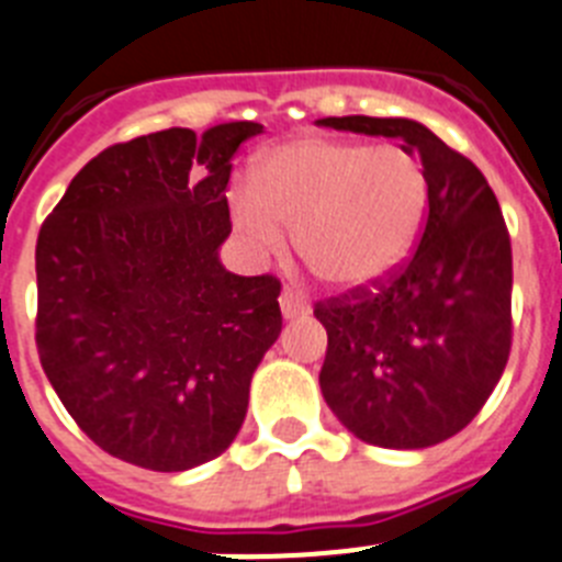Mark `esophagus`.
<instances>
[{
  "label": "esophagus",
  "instance_id": "34e87169",
  "mask_svg": "<svg viewBox=\"0 0 562 562\" xmlns=\"http://www.w3.org/2000/svg\"><path fill=\"white\" fill-rule=\"evenodd\" d=\"M280 307L285 318H302L311 313V302L305 300V293L293 291V288H285V291L280 293Z\"/></svg>",
  "mask_w": 562,
  "mask_h": 562
}]
</instances>
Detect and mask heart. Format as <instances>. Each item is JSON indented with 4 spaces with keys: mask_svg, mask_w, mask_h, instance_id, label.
I'll list each match as a JSON object with an SVG mask.
<instances>
[{
    "mask_svg": "<svg viewBox=\"0 0 562 562\" xmlns=\"http://www.w3.org/2000/svg\"><path fill=\"white\" fill-rule=\"evenodd\" d=\"M229 206L262 255L280 249L282 226H293L296 251L318 280L367 288L412 255L428 212V176L403 145L300 136L266 150Z\"/></svg>",
    "mask_w": 562,
    "mask_h": 562,
    "instance_id": "b5f03b06",
    "label": "heart"
}]
</instances>
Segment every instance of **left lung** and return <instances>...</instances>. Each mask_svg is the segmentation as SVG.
I'll list each match as a JSON object with an SVG mask.
<instances>
[{"label": "left lung", "mask_w": 562, "mask_h": 562, "mask_svg": "<svg viewBox=\"0 0 562 562\" xmlns=\"http://www.w3.org/2000/svg\"><path fill=\"white\" fill-rule=\"evenodd\" d=\"M318 125L397 136L428 176V218L389 280L316 302L327 330L318 386L347 431L417 451L462 431L502 378L513 344V246L482 170L406 117Z\"/></svg>", "instance_id": "left-lung-1"}]
</instances>
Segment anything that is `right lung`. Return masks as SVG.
<instances>
[{"label":"right lung","instance_id":"obj_1","mask_svg":"<svg viewBox=\"0 0 562 562\" xmlns=\"http://www.w3.org/2000/svg\"><path fill=\"white\" fill-rule=\"evenodd\" d=\"M260 131L244 120L111 145L38 232L44 372L80 431L136 468L179 473L221 457L282 330L280 280L218 260L232 156Z\"/></svg>","mask_w":562,"mask_h":562}]
</instances>
